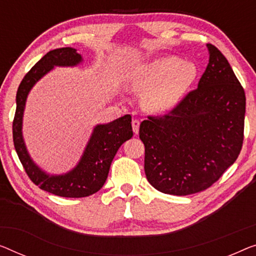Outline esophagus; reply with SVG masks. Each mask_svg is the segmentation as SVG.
Masks as SVG:
<instances>
[{
    "label": "esophagus",
    "instance_id": "34e87169",
    "mask_svg": "<svg viewBox=\"0 0 256 256\" xmlns=\"http://www.w3.org/2000/svg\"><path fill=\"white\" fill-rule=\"evenodd\" d=\"M139 126H140V122L138 120H132V128H133V132H134L136 134H138L139 133Z\"/></svg>",
    "mask_w": 256,
    "mask_h": 256
}]
</instances>
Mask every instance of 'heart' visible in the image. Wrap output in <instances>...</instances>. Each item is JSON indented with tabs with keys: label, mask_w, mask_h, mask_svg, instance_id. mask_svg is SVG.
<instances>
[{
	"label": "heart",
	"mask_w": 256,
	"mask_h": 256,
	"mask_svg": "<svg viewBox=\"0 0 256 256\" xmlns=\"http://www.w3.org/2000/svg\"><path fill=\"white\" fill-rule=\"evenodd\" d=\"M199 76V68L177 56H164L136 66L130 74L133 90L144 93L148 110L166 114L182 104Z\"/></svg>",
	"instance_id": "heart-1"
}]
</instances>
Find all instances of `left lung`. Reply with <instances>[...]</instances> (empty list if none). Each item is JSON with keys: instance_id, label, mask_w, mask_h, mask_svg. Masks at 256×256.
Instances as JSON below:
<instances>
[{"instance_id": "obj_1", "label": "left lung", "mask_w": 256, "mask_h": 256, "mask_svg": "<svg viewBox=\"0 0 256 256\" xmlns=\"http://www.w3.org/2000/svg\"><path fill=\"white\" fill-rule=\"evenodd\" d=\"M207 48L209 63L198 88L170 114L140 124L146 177L171 196L210 188L242 150L245 92L222 52Z\"/></svg>"}]
</instances>
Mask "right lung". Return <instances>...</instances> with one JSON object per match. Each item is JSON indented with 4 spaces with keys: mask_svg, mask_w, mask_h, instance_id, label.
<instances>
[{
    "mask_svg": "<svg viewBox=\"0 0 256 256\" xmlns=\"http://www.w3.org/2000/svg\"><path fill=\"white\" fill-rule=\"evenodd\" d=\"M84 62L82 56L72 47L47 52L22 80L16 95V114L12 124L14 150L22 166L34 184L41 190L63 198H84L96 193L108 178L117 150L133 136L131 116L125 115L104 124H96L87 141L79 161L64 174H49L30 155L22 136V118L30 90L46 74L58 68H74Z\"/></svg>",
    "mask_w": 256,
    "mask_h": 256,
    "instance_id": "right-lung-1",
    "label": "right lung"
}]
</instances>
